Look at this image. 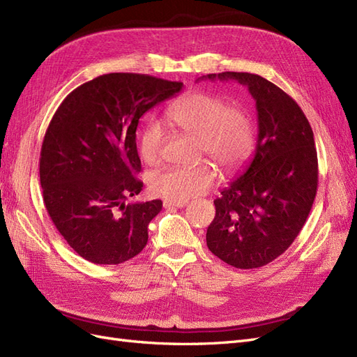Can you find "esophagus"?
<instances>
[{
  "label": "esophagus",
  "instance_id": "esophagus-1",
  "mask_svg": "<svg viewBox=\"0 0 357 357\" xmlns=\"http://www.w3.org/2000/svg\"><path fill=\"white\" fill-rule=\"evenodd\" d=\"M188 202H174V201H164L165 208H183L186 207Z\"/></svg>",
  "mask_w": 357,
  "mask_h": 357
}]
</instances>
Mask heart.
<instances>
[{"label":"heart","mask_w":357,"mask_h":357,"mask_svg":"<svg viewBox=\"0 0 357 357\" xmlns=\"http://www.w3.org/2000/svg\"><path fill=\"white\" fill-rule=\"evenodd\" d=\"M168 121L181 132L199 138V152L207 153L223 171H234L252 153L255 129L252 119L240 107L228 105L219 95L192 92L168 110ZM165 135L150 122L139 135V155L147 165L164 159ZM218 169L208 160L192 167H169L152 176L149 183L155 197L186 202L201 197L218 181Z\"/></svg>","instance_id":"heart-1"}]
</instances>
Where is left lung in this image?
I'll use <instances>...</instances> for the list:
<instances>
[{"label":"left lung","instance_id":"obj_1","mask_svg":"<svg viewBox=\"0 0 357 357\" xmlns=\"http://www.w3.org/2000/svg\"><path fill=\"white\" fill-rule=\"evenodd\" d=\"M201 79L245 84L256 101L259 128L250 165L214 201L207 245L235 268L264 266L295 241L314 202V134L296 101L261 75L226 71Z\"/></svg>","mask_w":357,"mask_h":357}]
</instances>
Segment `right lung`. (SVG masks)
<instances>
[{
	"label": "right lung",
	"mask_w": 357,
	"mask_h": 357,
	"mask_svg": "<svg viewBox=\"0 0 357 357\" xmlns=\"http://www.w3.org/2000/svg\"><path fill=\"white\" fill-rule=\"evenodd\" d=\"M181 88L147 74L110 73L74 89L53 114L40 153L43 199L86 261L117 265L146 247L162 201L128 202L143 189L135 131L139 117Z\"/></svg>",
	"instance_id": "obj_1"
}]
</instances>
